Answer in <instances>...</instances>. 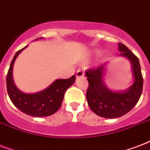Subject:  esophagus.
<instances>
[{
  "label": "esophagus",
  "mask_w": 150,
  "mask_h": 150,
  "mask_svg": "<svg viewBox=\"0 0 150 150\" xmlns=\"http://www.w3.org/2000/svg\"><path fill=\"white\" fill-rule=\"evenodd\" d=\"M84 75V72H83V71L82 70H79L76 72V77L79 78V77H82V76H83Z\"/></svg>",
  "instance_id": "esophagus-1"
}]
</instances>
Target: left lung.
<instances>
[{
	"label": "left lung",
	"mask_w": 150,
	"mask_h": 150,
	"mask_svg": "<svg viewBox=\"0 0 150 150\" xmlns=\"http://www.w3.org/2000/svg\"><path fill=\"white\" fill-rule=\"evenodd\" d=\"M120 56L131 63L133 84L126 90L113 91L104 82L106 64L86 71L89 87L86 92L88 105L98 116L106 119L118 118L130 112L139 101L143 87V79L138 57L122 43H118Z\"/></svg>",
	"instance_id": "obj_1"
}]
</instances>
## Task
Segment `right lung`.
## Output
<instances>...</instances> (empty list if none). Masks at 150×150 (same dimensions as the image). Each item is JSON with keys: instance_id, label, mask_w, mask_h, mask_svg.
I'll list each match as a JSON object with an SVG mask.
<instances>
[{"instance_id": "1", "label": "right lung", "mask_w": 150, "mask_h": 150, "mask_svg": "<svg viewBox=\"0 0 150 150\" xmlns=\"http://www.w3.org/2000/svg\"><path fill=\"white\" fill-rule=\"evenodd\" d=\"M27 47V45L19 50L11 60L7 74L8 94L14 105L27 115L34 117L51 116L61 106L65 91L75 83V76L73 75L67 79L55 80L50 86L38 93H26L22 92L15 85L12 71L18 55Z\"/></svg>"}]
</instances>
